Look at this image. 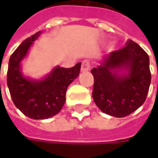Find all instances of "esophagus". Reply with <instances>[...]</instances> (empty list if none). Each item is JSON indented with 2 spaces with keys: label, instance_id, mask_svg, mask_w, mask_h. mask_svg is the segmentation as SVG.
Instances as JSON below:
<instances>
[{
  "label": "esophagus",
  "instance_id": "esophagus-1",
  "mask_svg": "<svg viewBox=\"0 0 158 158\" xmlns=\"http://www.w3.org/2000/svg\"><path fill=\"white\" fill-rule=\"evenodd\" d=\"M90 69V62L88 60H84L82 62V67H81V71L82 72H86Z\"/></svg>",
  "mask_w": 158,
  "mask_h": 158
}]
</instances>
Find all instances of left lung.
<instances>
[{"mask_svg": "<svg viewBox=\"0 0 158 158\" xmlns=\"http://www.w3.org/2000/svg\"><path fill=\"white\" fill-rule=\"evenodd\" d=\"M91 74L93 100L108 115L127 116L146 100L151 81L149 58L133 40L122 49L105 55Z\"/></svg>", "mask_w": 158, "mask_h": 158, "instance_id": "8db88e82", "label": "left lung"}]
</instances>
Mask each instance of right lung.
<instances>
[{"mask_svg": "<svg viewBox=\"0 0 158 158\" xmlns=\"http://www.w3.org/2000/svg\"><path fill=\"white\" fill-rule=\"evenodd\" d=\"M42 31L28 38L9 58L7 83L14 105L24 115L33 119L52 118L60 112L66 101L69 84L78 77L81 62L71 69L60 66L41 79L25 76L22 72V61Z\"/></svg>", "mask_w": 158, "mask_h": 158, "instance_id": "add662e5", "label": "right lung"}]
</instances>
